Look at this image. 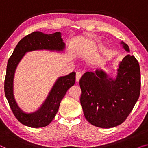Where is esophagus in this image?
Returning a JSON list of instances; mask_svg holds the SVG:
<instances>
[{
    "label": "esophagus",
    "mask_w": 148,
    "mask_h": 148,
    "mask_svg": "<svg viewBox=\"0 0 148 148\" xmlns=\"http://www.w3.org/2000/svg\"><path fill=\"white\" fill-rule=\"evenodd\" d=\"M81 77H82V73H81L80 72H77L76 73V76H75L76 82H79V81Z\"/></svg>",
    "instance_id": "1"
}]
</instances>
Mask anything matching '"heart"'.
<instances>
[{"label":"heart","instance_id":"obj_1","mask_svg":"<svg viewBox=\"0 0 148 148\" xmlns=\"http://www.w3.org/2000/svg\"><path fill=\"white\" fill-rule=\"evenodd\" d=\"M106 55H107V53H106Z\"/></svg>","mask_w":148,"mask_h":148}]
</instances>
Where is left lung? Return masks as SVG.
Segmentation results:
<instances>
[{"label": "left lung", "mask_w": 148, "mask_h": 148, "mask_svg": "<svg viewBox=\"0 0 148 148\" xmlns=\"http://www.w3.org/2000/svg\"><path fill=\"white\" fill-rule=\"evenodd\" d=\"M125 51L129 46L121 42ZM116 75L96 69L86 72L79 80L80 102L88 121L100 128H112L125 121L140 94L141 74L134 56L127 54L119 61Z\"/></svg>", "instance_id": "obj_1"}]
</instances>
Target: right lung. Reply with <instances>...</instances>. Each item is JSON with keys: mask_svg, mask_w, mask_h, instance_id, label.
Wrapping results in <instances>:
<instances>
[{"mask_svg": "<svg viewBox=\"0 0 148 148\" xmlns=\"http://www.w3.org/2000/svg\"><path fill=\"white\" fill-rule=\"evenodd\" d=\"M66 44L62 33L44 34L34 32L21 39L16 46L8 60L5 80V94L16 119L22 124L32 128L46 127L53 120L59 108L60 103L66 92L75 82V72L59 77L56 80L47 97L35 112H25L19 106L14 96V77L17 66L27 52L36 50H48L64 52Z\"/></svg>", "mask_w": 148, "mask_h": 148, "instance_id": "add662e5", "label": "right lung"}]
</instances>
